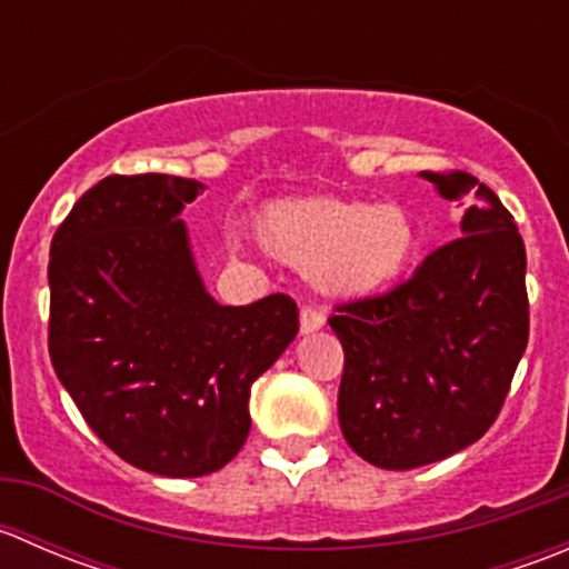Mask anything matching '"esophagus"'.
<instances>
[{"instance_id":"1","label":"esophagus","mask_w":569,"mask_h":569,"mask_svg":"<svg viewBox=\"0 0 569 569\" xmlns=\"http://www.w3.org/2000/svg\"><path fill=\"white\" fill-rule=\"evenodd\" d=\"M319 327H325V313L319 311V308H311L306 306L300 311V332L302 336H308V332H317Z\"/></svg>"}]
</instances>
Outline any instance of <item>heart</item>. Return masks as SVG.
<instances>
[{
  "mask_svg": "<svg viewBox=\"0 0 569 569\" xmlns=\"http://www.w3.org/2000/svg\"><path fill=\"white\" fill-rule=\"evenodd\" d=\"M252 231L269 256L306 272L319 295L338 300L393 286L418 250L416 222L393 203L280 200L258 211Z\"/></svg>",
  "mask_w": 569,
  "mask_h": 569,
  "instance_id": "heart-1",
  "label": "heart"
}]
</instances>
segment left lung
Returning <instances> with one entry per match:
<instances>
[{"mask_svg":"<svg viewBox=\"0 0 569 569\" xmlns=\"http://www.w3.org/2000/svg\"><path fill=\"white\" fill-rule=\"evenodd\" d=\"M462 200V237L388 295L338 306V423L366 462L410 470L476 443L498 418L529 343L526 248L479 178L421 173Z\"/></svg>","mask_w":569,"mask_h":569,"instance_id":"left-lung-1","label":"left lung"}]
</instances>
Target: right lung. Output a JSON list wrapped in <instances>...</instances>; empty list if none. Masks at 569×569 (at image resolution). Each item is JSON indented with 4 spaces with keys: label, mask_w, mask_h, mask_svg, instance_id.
Returning a JSON list of instances; mask_svg holds the SVG:
<instances>
[{
    "label": "right lung",
    "mask_w": 569,
    "mask_h": 569,
    "mask_svg": "<svg viewBox=\"0 0 569 569\" xmlns=\"http://www.w3.org/2000/svg\"><path fill=\"white\" fill-rule=\"evenodd\" d=\"M192 178L107 176L51 239L49 355L79 412L129 465L220 470L250 435V388L295 341L286 295L220 306L194 263Z\"/></svg>",
    "instance_id": "obj_1"
}]
</instances>
